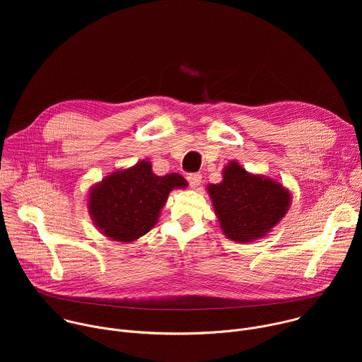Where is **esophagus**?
Masks as SVG:
<instances>
[{"label": "esophagus", "mask_w": 362, "mask_h": 362, "mask_svg": "<svg viewBox=\"0 0 362 362\" xmlns=\"http://www.w3.org/2000/svg\"><path fill=\"white\" fill-rule=\"evenodd\" d=\"M187 180H189L190 187H192V189H196V187H199L200 183H202V175H199V173L189 175V176H187Z\"/></svg>", "instance_id": "obj_1"}]
</instances>
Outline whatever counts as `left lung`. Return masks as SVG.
Instances as JSON below:
<instances>
[{
  "instance_id": "8db88e82",
  "label": "left lung",
  "mask_w": 362,
  "mask_h": 362,
  "mask_svg": "<svg viewBox=\"0 0 362 362\" xmlns=\"http://www.w3.org/2000/svg\"><path fill=\"white\" fill-rule=\"evenodd\" d=\"M222 175V182L209 185L208 193L228 239L246 243L264 238L286 215L291 192L278 180L252 175L235 160Z\"/></svg>"
}]
</instances>
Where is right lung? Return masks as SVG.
<instances>
[{"label":"right lung","mask_w":362,"mask_h":362,"mask_svg":"<svg viewBox=\"0 0 362 362\" xmlns=\"http://www.w3.org/2000/svg\"><path fill=\"white\" fill-rule=\"evenodd\" d=\"M186 186L182 175L158 176L148 160H140L91 186L87 209L103 235L117 242H134L158 223L169 193Z\"/></svg>","instance_id":"1"}]
</instances>
